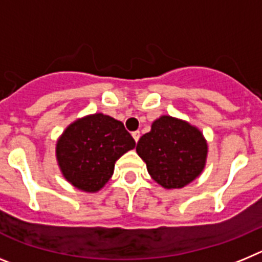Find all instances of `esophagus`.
<instances>
[{
  "mask_svg": "<svg viewBox=\"0 0 262 262\" xmlns=\"http://www.w3.org/2000/svg\"><path fill=\"white\" fill-rule=\"evenodd\" d=\"M133 136H134V139H135V142L138 143V140L140 139V133H139V131H134Z\"/></svg>",
  "mask_w": 262,
  "mask_h": 262,
  "instance_id": "obj_1",
  "label": "esophagus"
}]
</instances>
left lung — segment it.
<instances>
[{
  "mask_svg": "<svg viewBox=\"0 0 262 262\" xmlns=\"http://www.w3.org/2000/svg\"><path fill=\"white\" fill-rule=\"evenodd\" d=\"M136 152L157 184L166 189H180L203 170L207 144L200 129L164 115L139 139Z\"/></svg>",
  "mask_w": 262,
  "mask_h": 262,
  "instance_id": "1",
  "label": "left lung"
}]
</instances>
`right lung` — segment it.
<instances>
[{
    "label": "right lung",
    "instance_id": "obj_1",
    "mask_svg": "<svg viewBox=\"0 0 262 262\" xmlns=\"http://www.w3.org/2000/svg\"><path fill=\"white\" fill-rule=\"evenodd\" d=\"M123 123L103 114H94L72 123L56 145L64 177L84 191L99 190L114 173V164L135 147Z\"/></svg>",
    "mask_w": 262,
    "mask_h": 262
}]
</instances>
